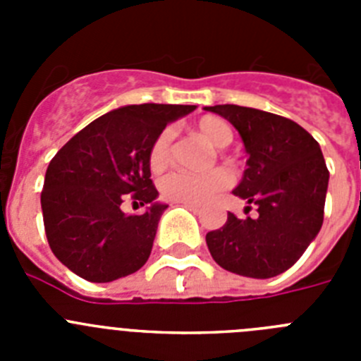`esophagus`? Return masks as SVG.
Listing matches in <instances>:
<instances>
[{"instance_id":"1","label":"esophagus","mask_w":361,"mask_h":361,"mask_svg":"<svg viewBox=\"0 0 361 361\" xmlns=\"http://www.w3.org/2000/svg\"><path fill=\"white\" fill-rule=\"evenodd\" d=\"M184 208H188L193 213H199V206H195V204H184Z\"/></svg>"}]
</instances>
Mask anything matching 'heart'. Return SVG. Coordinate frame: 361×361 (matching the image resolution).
I'll return each mask as SVG.
<instances>
[{"instance_id":"b5f03b06","label":"heart","mask_w":361,"mask_h":361,"mask_svg":"<svg viewBox=\"0 0 361 361\" xmlns=\"http://www.w3.org/2000/svg\"><path fill=\"white\" fill-rule=\"evenodd\" d=\"M195 130L215 148H224L231 142L233 130L224 119L216 116H204L195 123ZM171 142L173 130L164 128L157 135L149 149V168L155 173L164 171L171 164ZM231 184V175L224 168H215L208 173L175 171L162 178L161 193L166 200L177 204H204Z\"/></svg>"}]
</instances>
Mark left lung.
<instances>
[{
	"mask_svg": "<svg viewBox=\"0 0 361 361\" xmlns=\"http://www.w3.org/2000/svg\"><path fill=\"white\" fill-rule=\"evenodd\" d=\"M204 110L228 119L240 133L250 159L233 195L258 212L255 219L228 213L226 224L206 235L209 253L237 275H280L304 255L324 222L329 170L320 145L295 121L269 111L237 104Z\"/></svg>",
	"mask_w": 361,
	"mask_h": 361,
	"instance_id": "1",
	"label": "left lung"
}]
</instances>
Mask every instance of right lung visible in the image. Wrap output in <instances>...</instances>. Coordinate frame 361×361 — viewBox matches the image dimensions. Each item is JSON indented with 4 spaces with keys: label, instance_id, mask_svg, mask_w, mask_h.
<instances>
[{
    "label": "right lung",
    "instance_id": "obj_1",
    "mask_svg": "<svg viewBox=\"0 0 361 361\" xmlns=\"http://www.w3.org/2000/svg\"><path fill=\"white\" fill-rule=\"evenodd\" d=\"M193 104H128L111 110L54 155L41 191L44 233L57 260L88 282H111L141 269L166 204L157 202L149 149L166 124ZM124 200L145 203L126 216Z\"/></svg>",
    "mask_w": 361,
    "mask_h": 361
}]
</instances>
